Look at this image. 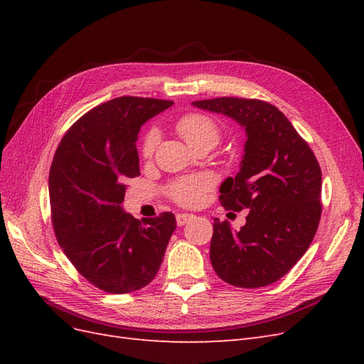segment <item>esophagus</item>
<instances>
[{
	"label": "esophagus",
	"mask_w": 364,
	"mask_h": 364,
	"mask_svg": "<svg viewBox=\"0 0 364 364\" xmlns=\"http://www.w3.org/2000/svg\"><path fill=\"white\" fill-rule=\"evenodd\" d=\"M193 217H194L193 214H185V213L178 214V215H176V223H178V226H183V225L188 223Z\"/></svg>",
	"instance_id": "1"
}]
</instances>
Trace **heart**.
<instances>
[{
	"mask_svg": "<svg viewBox=\"0 0 364 364\" xmlns=\"http://www.w3.org/2000/svg\"><path fill=\"white\" fill-rule=\"evenodd\" d=\"M176 130L179 135L188 142L191 147L202 144V142H213L215 146L220 139V127L217 121L206 114L200 112H188L176 121ZM159 134L156 129H150L142 138L141 151L142 156L150 158L158 146ZM214 186V178L209 173H199L191 176H183L173 181L167 194L173 202L182 206H197L202 200L205 194Z\"/></svg>",
	"mask_w": 364,
	"mask_h": 364,
	"instance_id": "b5f03b06",
	"label": "heart"
}]
</instances>
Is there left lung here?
<instances>
[{
	"mask_svg": "<svg viewBox=\"0 0 364 364\" xmlns=\"http://www.w3.org/2000/svg\"><path fill=\"white\" fill-rule=\"evenodd\" d=\"M193 105L237 119L247 134L241 168L220 186L218 200L228 211L249 208V214L238 232L214 218L213 267L235 287H266L289 273L316 235L321 165L289 118L267 102L218 97Z\"/></svg>",
	"mask_w": 364,
	"mask_h": 364,
	"instance_id": "1",
	"label": "left lung"
}]
</instances>
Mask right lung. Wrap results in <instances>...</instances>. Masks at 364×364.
I'll return each mask as SVG.
<instances>
[{"instance_id":"obj_1","label":"right lung","mask_w":364,"mask_h":364,"mask_svg":"<svg viewBox=\"0 0 364 364\" xmlns=\"http://www.w3.org/2000/svg\"><path fill=\"white\" fill-rule=\"evenodd\" d=\"M171 105L117 97L77 119L54 153L48 178L54 234L75 270L106 293L151 282L176 229L173 213L139 222L121 209L126 181L139 176L138 132Z\"/></svg>"}]
</instances>
